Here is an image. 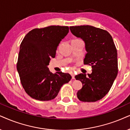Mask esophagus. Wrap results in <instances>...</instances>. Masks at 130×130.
Returning a JSON list of instances; mask_svg holds the SVG:
<instances>
[{
	"label": "esophagus",
	"mask_w": 130,
	"mask_h": 130,
	"mask_svg": "<svg viewBox=\"0 0 130 130\" xmlns=\"http://www.w3.org/2000/svg\"><path fill=\"white\" fill-rule=\"evenodd\" d=\"M71 76H72V78H73V79H74L75 78L74 73L73 72H71Z\"/></svg>",
	"instance_id": "esophagus-1"
}]
</instances>
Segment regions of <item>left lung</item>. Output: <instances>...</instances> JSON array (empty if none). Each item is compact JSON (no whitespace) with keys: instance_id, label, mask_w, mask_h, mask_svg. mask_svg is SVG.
Returning <instances> with one entry per match:
<instances>
[{"instance_id":"8db88e82","label":"left lung","mask_w":130,"mask_h":130,"mask_svg":"<svg viewBox=\"0 0 130 130\" xmlns=\"http://www.w3.org/2000/svg\"><path fill=\"white\" fill-rule=\"evenodd\" d=\"M74 35L85 41L87 53L84 63L91 65L92 72L75 76L83 87L77 93L83 102H95L109 92L118 74V54L113 38L107 31L92 26H71Z\"/></svg>"}]
</instances>
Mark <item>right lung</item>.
<instances>
[{
  "label": "right lung",
  "mask_w": 130,
  "mask_h": 130,
  "mask_svg": "<svg viewBox=\"0 0 130 130\" xmlns=\"http://www.w3.org/2000/svg\"><path fill=\"white\" fill-rule=\"evenodd\" d=\"M69 32L68 26L37 28L26 34L20 44L17 63L21 83L30 97L39 101L56 98L62 85L68 83V73L53 74L47 66L57 46Z\"/></svg>",
  "instance_id": "1"
}]
</instances>
